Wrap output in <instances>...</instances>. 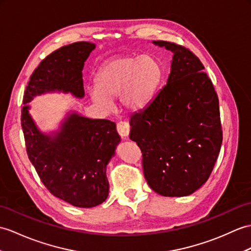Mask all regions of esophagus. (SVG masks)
<instances>
[{
	"instance_id": "34e87169",
	"label": "esophagus",
	"mask_w": 251,
	"mask_h": 251,
	"mask_svg": "<svg viewBox=\"0 0 251 251\" xmlns=\"http://www.w3.org/2000/svg\"><path fill=\"white\" fill-rule=\"evenodd\" d=\"M116 130L120 133V136L122 138H126L129 135V130H130V127L128 125V123L126 122H119L118 125H116Z\"/></svg>"
}]
</instances>
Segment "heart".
I'll return each mask as SVG.
<instances>
[{"instance_id": "obj_1", "label": "heart", "mask_w": 251, "mask_h": 251, "mask_svg": "<svg viewBox=\"0 0 251 251\" xmlns=\"http://www.w3.org/2000/svg\"><path fill=\"white\" fill-rule=\"evenodd\" d=\"M164 78L160 62L153 55L122 56L106 63L90 95L99 106L108 108L110 99L119 96L128 111H140L152 100Z\"/></svg>"}]
</instances>
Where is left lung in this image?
<instances>
[{"instance_id": "left-lung-1", "label": "left lung", "mask_w": 251, "mask_h": 251, "mask_svg": "<svg viewBox=\"0 0 251 251\" xmlns=\"http://www.w3.org/2000/svg\"><path fill=\"white\" fill-rule=\"evenodd\" d=\"M173 53L167 84L133 113L129 138L142 152L150 187L165 197L194 194L211 176L223 143L219 101L204 66L188 49L154 40Z\"/></svg>"}]
</instances>
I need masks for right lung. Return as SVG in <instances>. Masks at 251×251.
<instances>
[{
	"mask_svg": "<svg viewBox=\"0 0 251 251\" xmlns=\"http://www.w3.org/2000/svg\"><path fill=\"white\" fill-rule=\"evenodd\" d=\"M96 45L78 42L64 46L40 62L23 97L21 125L28 159L52 195L74 206L93 207L109 195L107 166L121 142L114 122L67 112L56 130L39 129L28 102L47 93L84 97V62Z\"/></svg>",
	"mask_w": 251,
	"mask_h": 251,
	"instance_id": "1",
	"label": "right lung"
}]
</instances>
